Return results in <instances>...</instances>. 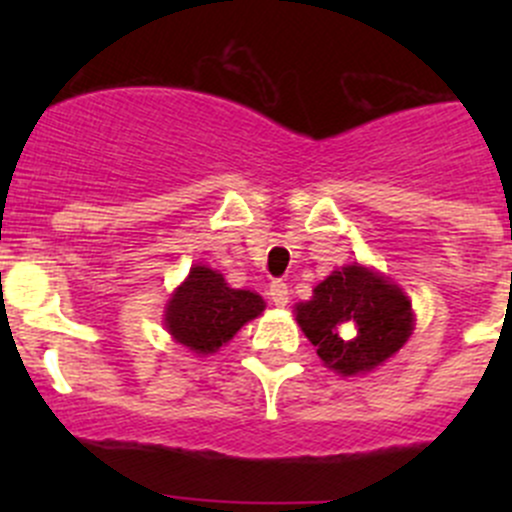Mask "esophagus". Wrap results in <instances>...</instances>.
I'll return each mask as SVG.
<instances>
[{"label":"esophagus","instance_id":"34e87169","mask_svg":"<svg viewBox=\"0 0 512 512\" xmlns=\"http://www.w3.org/2000/svg\"><path fill=\"white\" fill-rule=\"evenodd\" d=\"M267 294H270V299L277 304V307H285V304L289 302V287H287V282H282V280H272L270 292Z\"/></svg>","mask_w":512,"mask_h":512}]
</instances>
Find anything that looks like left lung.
<instances>
[{"label": "left lung", "instance_id": "obj_1", "mask_svg": "<svg viewBox=\"0 0 512 512\" xmlns=\"http://www.w3.org/2000/svg\"><path fill=\"white\" fill-rule=\"evenodd\" d=\"M294 314L324 366L342 376L376 369L414 332L411 299L389 277L359 262L334 270Z\"/></svg>", "mask_w": 512, "mask_h": 512}]
</instances>
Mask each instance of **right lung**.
Returning a JSON list of instances; mask_svg holds the SVG:
<instances>
[{
	"instance_id": "obj_1",
	"label": "right lung",
	"mask_w": 512,
	"mask_h": 512,
	"mask_svg": "<svg viewBox=\"0 0 512 512\" xmlns=\"http://www.w3.org/2000/svg\"><path fill=\"white\" fill-rule=\"evenodd\" d=\"M262 312L260 294L227 287L218 270L195 265L165 304V329L190 352L213 354Z\"/></svg>"
}]
</instances>
